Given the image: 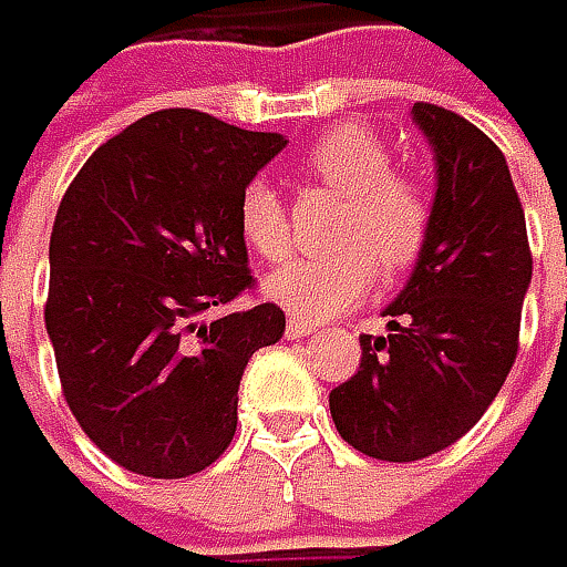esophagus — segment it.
<instances>
[{
  "instance_id": "1",
  "label": "esophagus",
  "mask_w": 567,
  "mask_h": 567,
  "mask_svg": "<svg viewBox=\"0 0 567 567\" xmlns=\"http://www.w3.org/2000/svg\"><path fill=\"white\" fill-rule=\"evenodd\" d=\"M311 333H317L315 323H308V320H288V327H285V337L288 340H305V337H311Z\"/></svg>"
}]
</instances>
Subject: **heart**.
I'll return each instance as SVG.
<instances>
[{
    "label": "heart",
    "mask_w": 567,
    "mask_h": 567,
    "mask_svg": "<svg viewBox=\"0 0 567 567\" xmlns=\"http://www.w3.org/2000/svg\"><path fill=\"white\" fill-rule=\"evenodd\" d=\"M308 173L317 185L347 198L333 227L337 250L295 259L272 272L262 291L288 315L327 320L372 291L375 269L398 276L414 266L430 237V202L420 185L394 173L382 137L355 124H340L320 137L308 156ZM237 224L256 256L279 262L291 252L282 198L266 179L244 188Z\"/></svg>",
    "instance_id": "heart-1"
}]
</instances>
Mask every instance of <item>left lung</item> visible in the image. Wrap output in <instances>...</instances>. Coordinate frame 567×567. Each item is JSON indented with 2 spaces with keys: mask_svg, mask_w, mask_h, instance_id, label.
<instances>
[{
  "mask_svg": "<svg viewBox=\"0 0 567 567\" xmlns=\"http://www.w3.org/2000/svg\"><path fill=\"white\" fill-rule=\"evenodd\" d=\"M411 117L436 163L430 237L382 311L384 337H359L362 362L330 391L352 450L416 462L462 440L516 359L533 279L526 217L504 153L472 121L416 102Z\"/></svg>",
  "mask_w": 567,
  "mask_h": 567,
  "instance_id": "8db88e82",
  "label": "left lung"
}]
</instances>
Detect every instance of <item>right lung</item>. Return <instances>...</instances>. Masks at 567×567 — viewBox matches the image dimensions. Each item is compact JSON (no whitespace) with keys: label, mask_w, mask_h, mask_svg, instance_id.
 Wrapping results in <instances>:
<instances>
[{"label":"right lung","mask_w":567,"mask_h":567,"mask_svg":"<svg viewBox=\"0 0 567 567\" xmlns=\"http://www.w3.org/2000/svg\"><path fill=\"white\" fill-rule=\"evenodd\" d=\"M285 144L163 109L92 153L56 208L44 323L60 384L85 436L134 475L208 468L234 440L250 355L282 340L276 305L202 317L252 285L237 205Z\"/></svg>","instance_id":"1"}]
</instances>
